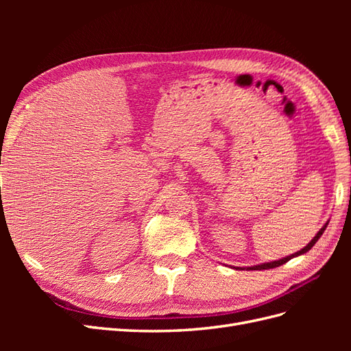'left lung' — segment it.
<instances>
[{
    "instance_id": "obj_1",
    "label": "left lung",
    "mask_w": 351,
    "mask_h": 351,
    "mask_svg": "<svg viewBox=\"0 0 351 351\" xmlns=\"http://www.w3.org/2000/svg\"><path fill=\"white\" fill-rule=\"evenodd\" d=\"M328 222L329 221H326L325 222V226L317 231V234L309 241V244H307V246H304L302 250H299V252H295V253H293V254H290V256H285V258H282V259H280V261H272V262H267V263H261V265H254V267H247V268H243V269H247V271H262V269H271V268H277V267H281L282 263H285V262H289L290 259H293V258H297V256H300V254H303V253H306V252H309L313 246H315V243L321 239V236L324 234V231H325V228L328 227ZM236 269H239V268H236Z\"/></svg>"
}]
</instances>
